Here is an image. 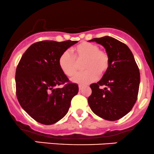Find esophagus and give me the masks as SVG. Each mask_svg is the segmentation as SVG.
I'll list each match as a JSON object with an SVG mask.
<instances>
[{
	"mask_svg": "<svg viewBox=\"0 0 154 154\" xmlns=\"http://www.w3.org/2000/svg\"><path fill=\"white\" fill-rule=\"evenodd\" d=\"M83 88H84V85H79V90H82Z\"/></svg>",
	"mask_w": 154,
	"mask_h": 154,
	"instance_id": "esophagus-1",
	"label": "esophagus"
}]
</instances>
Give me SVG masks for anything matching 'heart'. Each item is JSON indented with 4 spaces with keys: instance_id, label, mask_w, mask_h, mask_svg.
I'll use <instances>...</instances> for the list:
<instances>
[{
    "instance_id": "obj_1",
    "label": "heart",
    "mask_w": 154,
    "mask_h": 154,
    "mask_svg": "<svg viewBox=\"0 0 154 154\" xmlns=\"http://www.w3.org/2000/svg\"><path fill=\"white\" fill-rule=\"evenodd\" d=\"M73 56L68 51L60 54L58 60L62 72L68 77H73L79 69V63L84 61L83 68L86 69L79 73L72 81L78 84H88L94 82L106 72L109 67L110 59L106 51L100 49L97 44L82 42L72 48Z\"/></svg>"
}]
</instances>
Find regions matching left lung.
<instances>
[{
  "label": "left lung",
  "mask_w": 154,
  "mask_h": 154,
  "mask_svg": "<svg viewBox=\"0 0 154 154\" xmlns=\"http://www.w3.org/2000/svg\"><path fill=\"white\" fill-rule=\"evenodd\" d=\"M90 41L105 47L110 63L103 79L90 85L92 94L88 97V104L100 118L117 121L132 110L138 99L139 69L132 51L124 42L110 36Z\"/></svg>",
  "instance_id": "1"
}]
</instances>
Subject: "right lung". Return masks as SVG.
<instances>
[{
	"mask_svg": "<svg viewBox=\"0 0 154 154\" xmlns=\"http://www.w3.org/2000/svg\"><path fill=\"white\" fill-rule=\"evenodd\" d=\"M77 41L43 40L32 44L23 54L16 71V97L33 119L51 125L63 118L79 86L62 72L58 60ZM59 85H63L59 88Z\"/></svg>",
	"mask_w": 154,
	"mask_h": 154,
	"instance_id": "obj_1",
	"label": "right lung"
}]
</instances>
